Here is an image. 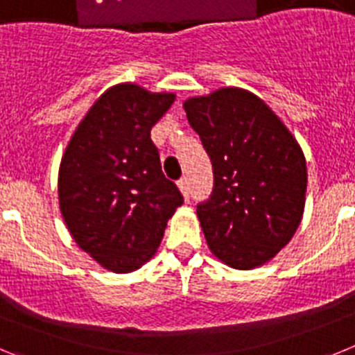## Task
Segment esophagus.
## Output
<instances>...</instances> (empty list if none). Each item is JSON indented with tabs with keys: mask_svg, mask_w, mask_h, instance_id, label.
Instances as JSON below:
<instances>
[{
	"mask_svg": "<svg viewBox=\"0 0 355 355\" xmlns=\"http://www.w3.org/2000/svg\"><path fill=\"white\" fill-rule=\"evenodd\" d=\"M178 187H180V190H181V193H183L184 199H188V197H190V187H188L187 178H181V180L178 181Z\"/></svg>",
	"mask_w": 355,
	"mask_h": 355,
	"instance_id": "1",
	"label": "esophagus"
}]
</instances>
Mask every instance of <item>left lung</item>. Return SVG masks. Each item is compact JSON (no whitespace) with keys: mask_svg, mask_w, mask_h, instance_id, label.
I'll list each match as a JSON object with an SVG mask.
<instances>
[{"mask_svg":"<svg viewBox=\"0 0 355 355\" xmlns=\"http://www.w3.org/2000/svg\"><path fill=\"white\" fill-rule=\"evenodd\" d=\"M183 106L213 165L211 196L197 205L209 250L238 270L265 265L302 218V149L283 121L243 89L190 97Z\"/></svg>","mask_w":355,"mask_h":355,"instance_id":"1","label":"left lung"}]
</instances>
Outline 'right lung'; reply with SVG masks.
<instances>
[{
  "label": "right lung",
  "mask_w": 355,
  "mask_h": 355,
  "mask_svg": "<svg viewBox=\"0 0 355 355\" xmlns=\"http://www.w3.org/2000/svg\"><path fill=\"white\" fill-rule=\"evenodd\" d=\"M174 97L115 85L94 103L62 158L58 199L69 233L117 274L153 258L167 220L183 205L150 140V128Z\"/></svg>",
  "instance_id": "1"
}]
</instances>
